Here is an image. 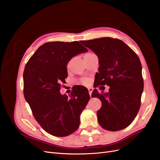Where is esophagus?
Wrapping results in <instances>:
<instances>
[{
	"label": "esophagus",
	"mask_w": 160,
	"mask_h": 160,
	"mask_svg": "<svg viewBox=\"0 0 160 160\" xmlns=\"http://www.w3.org/2000/svg\"><path fill=\"white\" fill-rule=\"evenodd\" d=\"M93 88H88V91H89V95H90V97L91 98V93H92V91H93Z\"/></svg>",
	"instance_id": "esophagus-1"
}]
</instances>
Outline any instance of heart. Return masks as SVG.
I'll return each instance as SVG.
<instances>
[{
	"instance_id": "b5f03b06",
	"label": "heart",
	"mask_w": 160,
	"mask_h": 160,
	"mask_svg": "<svg viewBox=\"0 0 160 160\" xmlns=\"http://www.w3.org/2000/svg\"><path fill=\"white\" fill-rule=\"evenodd\" d=\"M88 54H90V53H88V54H86V55H88ZM88 78H82L81 80H80V81H81V83H83V84H87L88 83Z\"/></svg>"
}]
</instances>
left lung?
I'll use <instances>...</instances> for the list:
<instances>
[{
	"label": "left lung",
	"mask_w": 160,
	"mask_h": 160,
	"mask_svg": "<svg viewBox=\"0 0 160 160\" xmlns=\"http://www.w3.org/2000/svg\"><path fill=\"white\" fill-rule=\"evenodd\" d=\"M98 55L99 72L95 77V88L107 85L108 93L92 92L102 105L97 112L103 129L116 132L132 123L141 105L143 90L142 64L138 56L125 43L118 38L102 37L81 41ZM96 80H95V79Z\"/></svg>",
	"instance_id": "8db88e82"
}]
</instances>
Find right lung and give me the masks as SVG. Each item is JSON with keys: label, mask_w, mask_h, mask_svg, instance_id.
Returning a JSON list of instances; mask_svg holds the SVG:
<instances>
[{"label": "right lung", "mask_w": 160, "mask_h": 160, "mask_svg": "<svg viewBox=\"0 0 160 160\" xmlns=\"http://www.w3.org/2000/svg\"><path fill=\"white\" fill-rule=\"evenodd\" d=\"M87 51L78 41L48 42L38 48L25 65V100L41 128L54 136H67L78 129L80 115L90 99L83 86L72 89L69 97L59 92L68 76V61Z\"/></svg>", "instance_id": "right-lung-1"}]
</instances>
